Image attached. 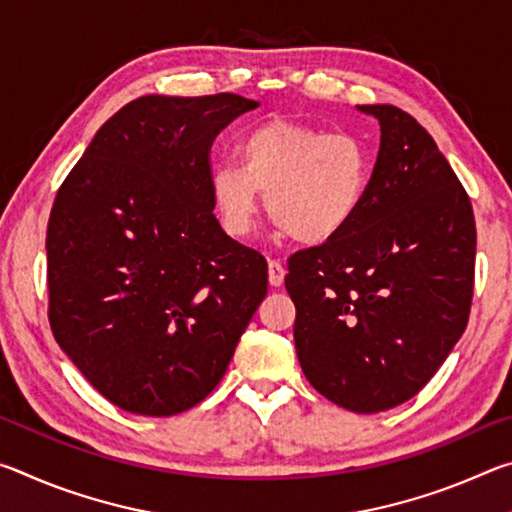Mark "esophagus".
<instances>
[{"label":"esophagus","mask_w":512,"mask_h":512,"mask_svg":"<svg viewBox=\"0 0 512 512\" xmlns=\"http://www.w3.org/2000/svg\"><path fill=\"white\" fill-rule=\"evenodd\" d=\"M284 275H287V271H284L282 262H277V259H268V282H271V287H282Z\"/></svg>","instance_id":"esophagus-1"}]
</instances>
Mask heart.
Returning <instances> with one entry per match:
<instances>
[{"mask_svg": "<svg viewBox=\"0 0 512 512\" xmlns=\"http://www.w3.org/2000/svg\"><path fill=\"white\" fill-rule=\"evenodd\" d=\"M235 153L239 167L210 173L216 219L235 239L253 230L259 192L271 219L305 246L341 237L366 205L372 153L352 133L273 119L241 135Z\"/></svg>", "mask_w": 512, "mask_h": 512, "instance_id": "heart-1", "label": "heart"}]
</instances>
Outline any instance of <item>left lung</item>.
Segmentation results:
<instances>
[{
    "label": "left lung",
    "instance_id": "1",
    "mask_svg": "<svg viewBox=\"0 0 512 512\" xmlns=\"http://www.w3.org/2000/svg\"><path fill=\"white\" fill-rule=\"evenodd\" d=\"M381 142L366 205L334 241L289 259L302 372L329 402L411 400L465 332L474 291L470 196L433 137L395 106H359Z\"/></svg>",
    "mask_w": 512,
    "mask_h": 512
}]
</instances>
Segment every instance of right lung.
I'll return each instance as SVG.
<instances>
[{"label":"right lung","mask_w":512,"mask_h":512,"mask_svg":"<svg viewBox=\"0 0 512 512\" xmlns=\"http://www.w3.org/2000/svg\"><path fill=\"white\" fill-rule=\"evenodd\" d=\"M257 106L146 94L99 128L58 189L49 325L119 409L162 418L203 402L266 296V259L225 235L210 196L214 137Z\"/></svg>","instance_id":"1"}]
</instances>
